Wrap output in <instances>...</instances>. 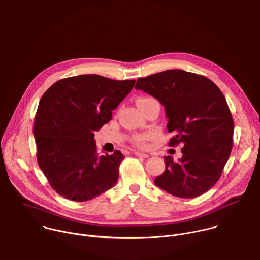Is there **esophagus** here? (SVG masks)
<instances>
[{
    "label": "esophagus",
    "instance_id": "esophagus-1",
    "mask_svg": "<svg viewBox=\"0 0 260 260\" xmlns=\"http://www.w3.org/2000/svg\"><path fill=\"white\" fill-rule=\"evenodd\" d=\"M134 154L137 156V157H141V158H147L149 155L146 154V153H142V152H138V151H135Z\"/></svg>",
    "mask_w": 260,
    "mask_h": 260
}]
</instances>
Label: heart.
<instances>
[{
	"label": "heart",
	"mask_w": 260,
	"mask_h": 260,
	"mask_svg": "<svg viewBox=\"0 0 260 260\" xmlns=\"http://www.w3.org/2000/svg\"><path fill=\"white\" fill-rule=\"evenodd\" d=\"M151 102H156V101H155L154 99H152V98L142 96V98H139L136 103H137L138 107L141 108V107H143V106H145V105H147V104H149V103H151ZM151 137H152V135L149 134V133L135 134V135H133V137H132V139H131V142H132L135 146H137V147H139V148H145V147H147L148 141L151 139Z\"/></svg>",
	"instance_id": "obj_1"
}]
</instances>
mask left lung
Returning <instances> with one entry per match:
<instances>
[{
    "mask_svg": "<svg viewBox=\"0 0 260 260\" xmlns=\"http://www.w3.org/2000/svg\"><path fill=\"white\" fill-rule=\"evenodd\" d=\"M135 89L155 98L166 110L169 145H184L178 161L165 156L166 170L154 184L168 193L194 198L219 179L233 147L234 121L219 88L208 78L166 70L137 79Z\"/></svg>",
    "mask_w": 260,
    "mask_h": 260,
    "instance_id": "8db88e82",
    "label": "left lung"
}]
</instances>
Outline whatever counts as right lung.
I'll use <instances>...</instances> for the list:
<instances>
[{
    "instance_id": "1",
    "label": "right lung",
    "mask_w": 260,
    "mask_h": 260,
    "mask_svg": "<svg viewBox=\"0 0 260 260\" xmlns=\"http://www.w3.org/2000/svg\"><path fill=\"white\" fill-rule=\"evenodd\" d=\"M134 84L86 74L59 80L44 93L34 136L39 166L58 194L82 202L117 183L125 156L119 150L100 155L93 132L111 121Z\"/></svg>"
}]
</instances>
